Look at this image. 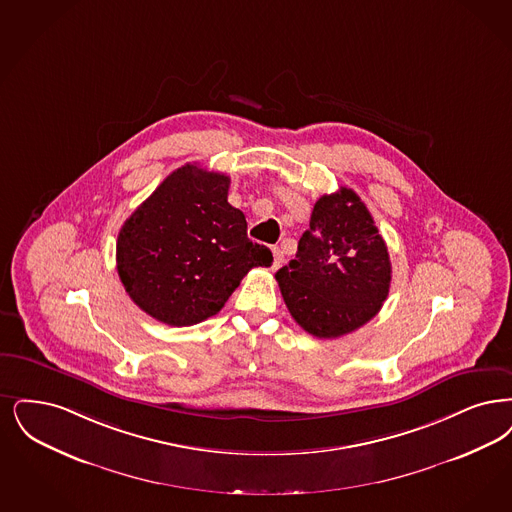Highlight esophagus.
<instances>
[{
    "instance_id": "obj_1",
    "label": "esophagus",
    "mask_w": 512,
    "mask_h": 512,
    "mask_svg": "<svg viewBox=\"0 0 512 512\" xmlns=\"http://www.w3.org/2000/svg\"><path fill=\"white\" fill-rule=\"evenodd\" d=\"M272 257H274V261H272V268L276 270L278 266L284 263V251L280 249V247H272Z\"/></svg>"
}]
</instances>
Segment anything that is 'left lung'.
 Segmentation results:
<instances>
[{
    "label": "left lung",
    "mask_w": 512,
    "mask_h": 512,
    "mask_svg": "<svg viewBox=\"0 0 512 512\" xmlns=\"http://www.w3.org/2000/svg\"><path fill=\"white\" fill-rule=\"evenodd\" d=\"M390 274L387 244L368 207L341 186L314 204L295 259L276 280L293 320L314 337L335 339L381 310Z\"/></svg>",
    "instance_id": "left-lung-1"
}]
</instances>
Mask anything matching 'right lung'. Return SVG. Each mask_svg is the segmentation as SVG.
<instances>
[{
  "mask_svg": "<svg viewBox=\"0 0 512 512\" xmlns=\"http://www.w3.org/2000/svg\"><path fill=\"white\" fill-rule=\"evenodd\" d=\"M225 173L186 164L123 223L118 274L133 303L167 326H194L225 307L270 249L247 238L246 215L228 204Z\"/></svg>",
  "mask_w": 512,
  "mask_h": 512,
  "instance_id": "add662e5",
  "label": "right lung"
}]
</instances>
